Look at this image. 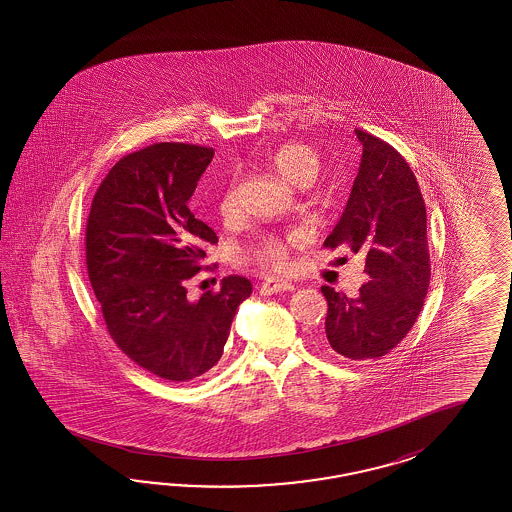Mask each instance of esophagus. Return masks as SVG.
Here are the masks:
<instances>
[{
  "label": "esophagus",
  "instance_id": "34e87169",
  "mask_svg": "<svg viewBox=\"0 0 512 512\" xmlns=\"http://www.w3.org/2000/svg\"><path fill=\"white\" fill-rule=\"evenodd\" d=\"M295 287L287 281H274V279H268L264 281L263 285L259 287L261 295H278V293H285V291H293Z\"/></svg>",
  "mask_w": 512,
  "mask_h": 512
}]
</instances>
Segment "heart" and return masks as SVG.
Here are the masks:
<instances>
[{
    "instance_id": "b5f03b06",
    "label": "heart",
    "mask_w": 512,
    "mask_h": 512,
    "mask_svg": "<svg viewBox=\"0 0 512 512\" xmlns=\"http://www.w3.org/2000/svg\"><path fill=\"white\" fill-rule=\"evenodd\" d=\"M268 163L279 176L298 187L311 186L319 172H321V157L319 154L302 144V142H289L276 148ZM236 172L231 174L225 184L219 189L217 195V212L223 219H231L236 214L238 201H236ZM304 240V233L293 231L289 234H259L248 244L240 246L238 255L246 263L257 264L266 272H287L291 270V246H296Z\"/></svg>"
}]
</instances>
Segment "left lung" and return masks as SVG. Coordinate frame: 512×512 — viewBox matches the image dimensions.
Masks as SVG:
<instances>
[{
	"label": "left lung",
	"instance_id": "8db88e82",
	"mask_svg": "<svg viewBox=\"0 0 512 512\" xmlns=\"http://www.w3.org/2000/svg\"><path fill=\"white\" fill-rule=\"evenodd\" d=\"M362 159L345 212L326 248L347 246L366 257L368 281L355 298L323 285L328 345L355 362L385 357L419 317L430 285L426 206L403 155L355 129Z\"/></svg>",
	"mask_w": 512,
	"mask_h": 512
}]
</instances>
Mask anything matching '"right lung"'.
I'll list each match as a JSON object with an SVG mask.
<instances>
[{
    "label": "right lung",
    "instance_id": "1",
    "mask_svg": "<svg viewBox=\"0 0 512 512\" xmlns=\"http://www.w3.org/2000/svg\"><path fill=\"white\" fill-rule=\"evenodd\" d=\"M214 148L155 142L122 157L93 195L86 264L110 338L146 372L182 383L214 368L251 281L187 298L217 236L189 199ZM210 268V266H206Z\"/></svg>",
    "mask_w": 512,
    "mask_h": 512
}]
</instances>
